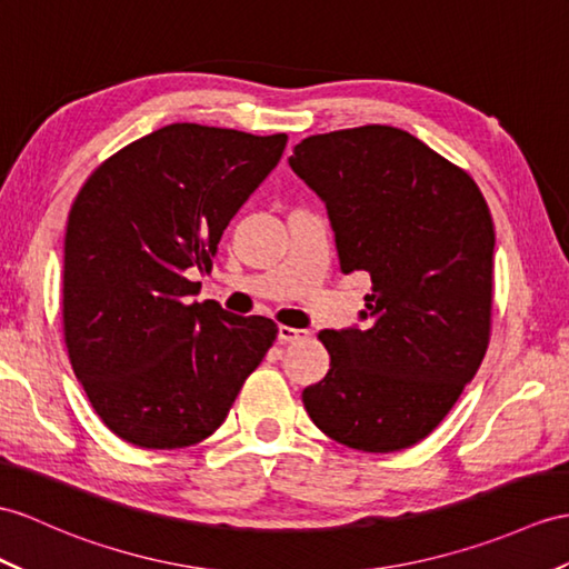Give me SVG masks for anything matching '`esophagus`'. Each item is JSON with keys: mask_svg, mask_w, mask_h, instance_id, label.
Segmentation results:
<instances>
[{"mask_svg": "<svg viewBox=\"0 0 569 569\" xmlns=\"http://www.w3.org/2000/svg\"><path fill=\"white\" fill-rule=\"evenodd\" d=\"M307 338H309L307 330H299V328H292V326H280V328H277V340H280L282 345L299 342V340H307Z\"/></svg>", "mask_w": 569, "mask_h": 569, "instance_id": "1", "label": "esophagus"}]
</instances>
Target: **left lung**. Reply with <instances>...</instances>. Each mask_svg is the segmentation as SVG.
<instances>
[{
	"label": "left lung",
	"mask_w": 569,
	"mask_h": 569,
	"mask_svg": "<svg viewBox=\"0 0 569 569\" xmlns=\"http://www.w3.org/2000/svg\"><path fill=\"white\" fill-rule=\"evenodd\" d=\"M326 202L340 270L369 272L365 330H321L330 355L303 408L357 451L418 445L476 377L492 328V217L476 180L391 124L311 134L289 157Z\"/></svg>",
	"instance_id": "1"
}]
</instances>
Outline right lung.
I'll return each mask as SVG.
<instances>
[{"instance_id":"add662e5","label":"right lung","mask_w":569,"mask_h":569,"mask_svg":"<svg viewBox=\"0 0 569 569\" xmlns=\"http://www.w3.org/2000/svg\"><path fill=\"white\" fill-rule=\"evenodd\" d=\"M287 134L173 122L108 157L69 210L62 332L110 432L183 449L227 420L277 338L266 316L190 301L231 217L282 159Z\"/></svg>"}]
</instances>
